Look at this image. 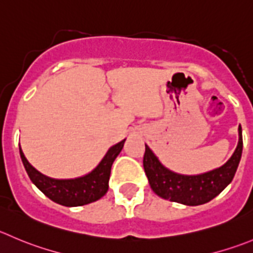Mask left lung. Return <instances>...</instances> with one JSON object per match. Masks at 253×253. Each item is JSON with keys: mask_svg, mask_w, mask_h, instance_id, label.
I'll use <instances>...</instances> for the list:
<instances>
[{"mask_svg": "<svg viewBox=\"0 0 253 253\" xmlns=\"http://www.w3.org/2000/svg\"><path fill=\"white\" fill-rule=\"evenodd\" d=\"M242 154V128L239 126V142L229 161L219 168L202 174L186 175L164 167L146 144L143 168L152 190L158 197L179 204L197 207L205 204L229 185L234 179Z\"/></svg>", "mask_w": 253, "mask_h": 253, "instance_id": "8db88e82", "label": "left lung"}]
</instances>
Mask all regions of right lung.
Wrapping results in <instances>:
<instances>
[{"label": "right lung", "mask_w": 253, "mask_h": 253, "mask_svg": "<svg viewBox=\"0 0 253 253\" xmlns=\"http://www.w3.org/2000/svg\"><path fill=\"white\" fill-rule=\"evenodd\" d=\"M125 141L126 138L110 147L104 158L90 173L73 179H55L44 175L27 161L21 146L19 154L29 179L45 197L63 207H82L101 199L107 193L112 163L124 148Z\"/></svg>", "instance_id": "right-lung-1"}]
</instances>
